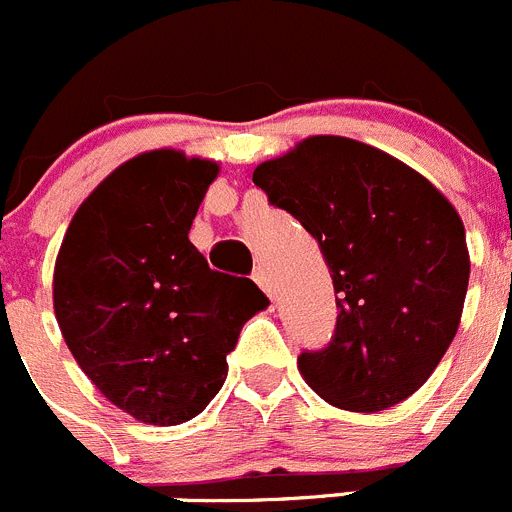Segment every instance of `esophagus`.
Listing matches in <instances>:
<instances>
[{"mask_svg": "<svg viewBox=\"0 0 512 512\" xmlns=\"http://www.w3.org/2000/svg\"><path fill=\"white\" fill-rule=\"evenodd\" d=\"M253 281H256V284H259V287L264 289V292L269 294L271 299H274V294H276L274 279H271V274L264 269V266H259V269H256V274H253Z\"/></svg>", "mask_w": 512, "mask_h": 512, "instance_id": "34e87169", "label": "esophagus"}]
</instances>
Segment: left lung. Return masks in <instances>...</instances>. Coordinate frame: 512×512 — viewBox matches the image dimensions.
Instances as JSON below:
<instances>
[{
	"label": "left lung",
	"instance_id": "1",
	"mask_svg": "<svg viewBox=\"0 0 512 512\" xmlns=\"http://www.w3.org/2000/svg\"><path fill=\"white\" fill-rule=\"evenodd\" d=\"M253 185L307 228L335 287V335L299 355L304 381L345 411L406 401L462 320L470 251L457 208L401 159L330 134L261 162Z\"/></svg>",
	"mask_w": 512,
	"mask_h": 512
}]
</instances>
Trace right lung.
<instances>
[{"label": "right lung", "instance_id": "obj_1", "mask_svg": "<svg viewBox=\"0 0 512 512\" xmlns=\"http://www.w3.org/2000/svg\"><path fill=\"white\" fill-rule=\"evenodd\" d=\"M220 164L152 149L75 210L53 271L63 340L93 386L142 424L195 419L220 391L253 281L218 274L187 233ZM259 292V289H256Z\"/></svg>", "mask_w": 512, "mask_h": 512}]
</instances>
